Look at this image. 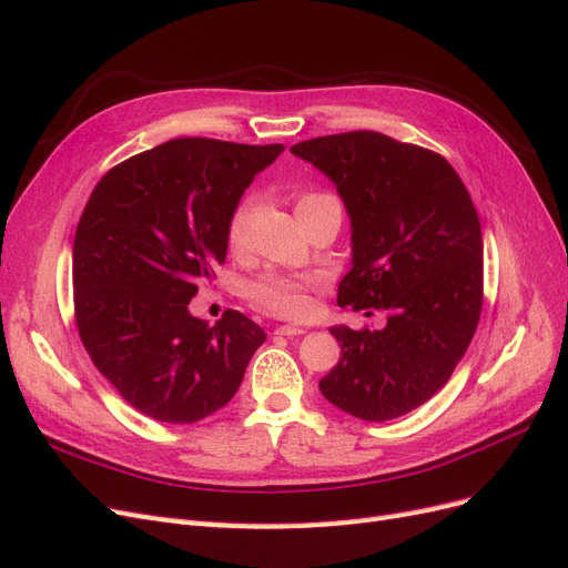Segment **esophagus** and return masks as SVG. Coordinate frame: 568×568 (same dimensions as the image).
Segmentation results:
<instances>
[{
    "mask_svg": "<svg viewBox=\"0 0 568 568\" xmlns=\"http://www.w3.org/2000/svg\"><path fill=\"white\" fill-rule=\"evenodd\" d=\"M274 334L277 336H301L305 334V326H296V324H282L274 329Z\"/></svg>",
    "mask_w": 568,
    "mask_h": 568,
    "instance_id": "esophagus-1",
    "label": "esophagus"
}]
</instances>
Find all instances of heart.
Instances as JSON below:
<instances>
[{
	"label": "heart",
	"mask_w": 568,
	"mask_h": 568,
	"mask_svg": "<svg viewBox=\"0 0 568 568\" xmlns=\"http://www.w3.org/2000/svg\"><path fill=\"white\" fill-rule=\"evenodd\" d=\"M336 203L334 196L322 194V192H305L296 199V215L298 220L305 217L307 213H313L322 205H332ZM251 217H253V203L242 201L234 209L227 222V246L232 253H242L248 246V236H251ZM315 286L313 277H291V274H265L263 280H257L251 286V298L253 303L261 307V311L277 315V317H288V320H298L303 315L311 313V296L307 291Z\"/></svg>",
	"instance_id": "obj_1"
}]
</instances>
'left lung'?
<instances>
[{"instance_id": "1", "label": "left lung", "mask_w": 568, "mask_h": 568, "mask_svg": "<svg viewBox=\"0 0 568 568\" xmlns=\"http://www.w3.org/2000/svg\"><path fill=\"white\" fill-rule=\"evenodd\" d=\"M291 153L334 182L351 217L338 305L388 317L372 332L332 326L341 359L320 390L357 419L403 417L448 384L476 332L484 239L471 196L438 153L382 132L317 136Z\"/></svg>"}]
</instances>
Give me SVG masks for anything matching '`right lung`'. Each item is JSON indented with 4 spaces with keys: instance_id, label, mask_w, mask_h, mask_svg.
Returning <instances> with one entry per match:
<instances>
[{
    "instance_id": "obj_1",
    "label": "right lung",
    "mask_w": 568,
    "mask_h": 568,
    "mask_svg": "<svg viewBox=\"0 0 568 568\" xmlns=\"http://www.w3.org/2000/svg\"><path fill=\"white\" fill-rule=\"evenodd\" d=\"M284 144L184 136L101 178L73 242L75 322L94 367L142 415L194 424L225 407L265 332L189 301L227 257V222Z\"/></svg>"
}]
</instances>
